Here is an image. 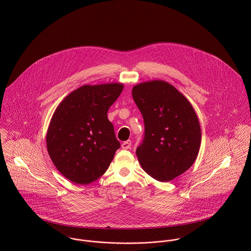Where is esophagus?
I'll return each instance as SVG.
<instances>
[{
    "label": "esophagus",
    "instance_id": "1",
    "mask_svg": "<svg viewBox=\"0 0 251 251\" xmlns=\"http://www.w3.org/2000/svg\"><path fill=\"white\" fill-rule=\"evenodd\" d=\"M130 146H131V141L130 140H126V141H125V142H123V144H122V148L125 149V150L130 149Z\"/></svg>",
    "mask_w": 251,
    "mask_h": 251
}]
</instances>
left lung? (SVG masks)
<instances>
[{
  "instance_id": "obj_1",
  "label": "left lung",
  "mask_w": 251,
  "mask_h": 251,
  "mask_svg": "<svg viewBox=\"0 0 251 251\" xmlns=\"http://www.w3.org/2000/svg\"><path fill=\"white\" fill-rule=\"evenodd\" d=\"M132 97L145 124L143 143L136 150L141 167L159 181L177 178L192 166L200 150L201 127L194 109L163 80L135 85Z\"/></svg>"
}]
</instances>
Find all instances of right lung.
Here are the masks:
<instances>
[{
    "mask_svg": "<svg viewBox=\"0 0 251 251\" xmlns=\"http://www.w3.org/2000/svg\"><path fill=\"white\" fill-rule=\"evenodd\" d=\"M123 89L122 83L84 85L56 108L46 133L47 151L58 171L72 182L100 179L113 160L120 142L107 112Z\"/></svg>",
    "mask_w": 251,
    "mask_h": 251,
    "instance_id": "right-lung-1",
    "label": "right lung"
}]
</instances>
